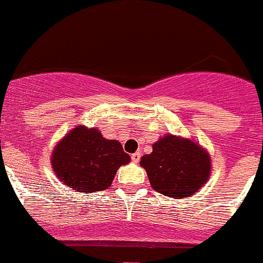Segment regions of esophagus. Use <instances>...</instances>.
<instances>
[{
    "mask_svg": "<svg viewBox=\"0 0 263 263\" xmlns=\"http://www.w3.org/2000/svg\"><path fill=\"white\" fill-rule=\"evenodd\" d=\"M139 159H141V153H134V154H132V160H133L134 163H138Z\"/></svg>",
    "mask_w": 263,
    "mask_h": 263,
    "instance_id": "34e87169",
    "label": "esophagus"
}]
</instances>
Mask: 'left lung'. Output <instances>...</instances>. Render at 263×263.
<instances>
[{"mask_svg":"<svg viewBox=\"0 0 263 263\" xmlns=\"http://www.w3.org/2000/svg\"><path fill=\"white\" fill-rule=\"evenodd\" d=\"M146 170L153 190L174 199L190 197L211 176L210 153L191 138L168 133L153 143V152L139 162Z\"/></svg>","mask_w":263,"mask_h":263,"instance_id":"8db88e82","label":"left lung"}]
</instances>
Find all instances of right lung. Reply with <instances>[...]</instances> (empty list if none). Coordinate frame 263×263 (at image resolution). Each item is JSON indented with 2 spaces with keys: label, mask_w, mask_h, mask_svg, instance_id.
Instances as JSON below:
<instances>
[{
  "label": "right lung",
  "mask_w": 263,
  "mask_h": 263,
  "mask_svg": "<svg viewBox=\"0 0 263 263\" xmlns=\"http://www.w3.org/2000/svg\"><path fill=\"white\" fill-rule=\"evenodd\" d=\"M129 154L116 139L104 138L96 127L78 125L55 145L51 166L60 182L76 192L103 191L110 187Z\"/></svg>",
  "instance_id": "right-lung-1"
}]
</instances>
